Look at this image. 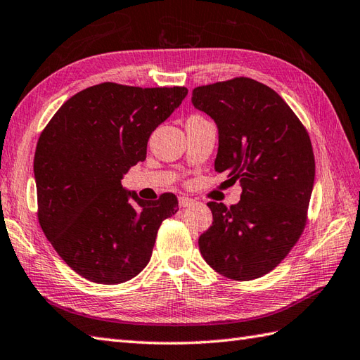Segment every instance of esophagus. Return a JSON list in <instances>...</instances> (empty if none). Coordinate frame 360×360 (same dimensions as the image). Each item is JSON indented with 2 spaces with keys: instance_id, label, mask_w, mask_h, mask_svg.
I'll return each instance as SVG.
<instances>
[{
  "instance_id": "1",
  "label": "esophagus",
  "mask_w": 360,
  "mask_h": 360,
  "mask_svg": "<svg viewBox=\"0 0 360 360\" xmlns=\"http://www.w3.org/2000/svg\"><path fill=\"white\" fill-rule=\"evenodd\" d=\"M195 201L192 200V198H187V196H181L179 198V207L186 209V207H190V205H193Z\"/></svg>"
}]
</instances>
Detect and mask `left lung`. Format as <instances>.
I'll list each match as a JSON object with an SVG mask.
<instances>
[{
  "label": "left lung",
  "instance_id": "8db88e82",
  "mask_svg": "<svg viewBox=\"0 0 360 360\" xmlns=\"http://www.w3.org/2000/svg\"><path fill=\"white\" fill-rule=\"evenodd\" d=\"M192 103L215 120V170L240 179L238 204L209 202L213 223L200 236L205 262L227 278L271 272L300 238L314 187L308 131L269 86L236 77L193 89Z\"/></svg>",
  "mask_w": 360,
  "mask_h": 360
}]
</instances>
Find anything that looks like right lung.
Listing matches in <instances>:
<instances>
[{
	"mask_svg": "<svg viewBox=\"0 0 360 360\" xmlns=\"http://www.w3.org/2000/svg\"><path fill=\"white\" fill-rule=\"evenodd\" d=\"M187 88L89 86L66 101L37 143L38 221L72 271L101 285L136 277L151 258L159 226L178 198L143 201L122 187L147 158L151 133L170 117Z\"/></svg>",
	"mask_w": 360,
	"mask_h": 360,
	"instance_id": "add662e5",
	"label": "right lung"
}]
</instances>
